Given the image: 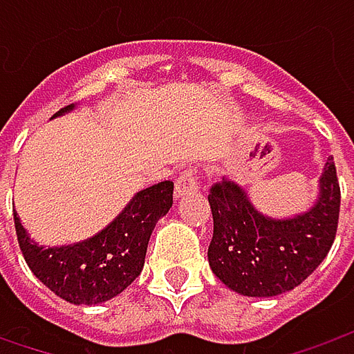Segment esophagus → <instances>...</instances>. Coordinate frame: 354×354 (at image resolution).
I'll list each match as a JSON object with an SVG mask.
<instances>
[{
    "label": "esophagus",
    "instance_id": "obj_1",
    "mask_svg": "<svg viewBox=\"0 0 354 354\" xmlns=\"http://www.w3.org/2000/svg\"><path fill=\"white\" fill-rule=\"evenodd\" d=\"M198 189V173L197 169L193 167V169H185L181 175H179V179H177V183H175V195L177 197H181L185 193H191V191H197Z\"/></svg>",
    "mask_w": 354,
    "mask_h": 354
}]
</instances>
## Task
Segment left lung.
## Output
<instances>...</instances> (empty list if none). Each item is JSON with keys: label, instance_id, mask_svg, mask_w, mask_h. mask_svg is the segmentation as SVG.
<instances>
[{"label": "left lung", "instance_id": "left-lung-1", "mask_svg": "<svg viewBox=\"0 0 354 354\" xmlns=\"http://www.w3.org/2000/svg\"><path fill=\"white\" fill-rule=\"evenodd\" d=\"M212 274L232 292L272 297L297 288L323 262L333 246L341 189L333 157L319 179V197L293 218H270L254 209L244 189L232 181L211 187Z\"/></svg>", "mask_w": 354, "mask_h": 354}]
</instances>
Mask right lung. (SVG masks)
<instances>
[{
  "label": "right lung",
  "instance_id": "right-lung-1",
  "mask_svg": "<svg viewBox=\"0 0 354 354\" xmlns=\"http://www.w3.org/2000/svg\"><path fill=\"white\" fill-rule=\"evenodd\" d=\"M61 108L53 118L73 110ZM173 205V181L140 191L102 232L71 246L45 248L27 236L13 212L23 258L48 290L75 306H96L116 297L140 276L156 223Z\"/></svg>",
  "mask_w": 354,
  "mask_h": 354
}]
</instances>
